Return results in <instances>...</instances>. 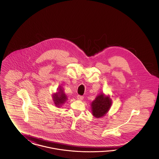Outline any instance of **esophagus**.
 I'll list each match as a JSON object with an SVG mask.
<instances>
[{"mask_svg": "<svg viewBox=\"0 0 159 159\" xmlns=\"http://www.w3.org/2000/svg\"><path fill=\"white\" fill-rule=\"evenodd\" d=\"M77 99L79 100H82L83 99V97L81 95H77Z\"/></svg>", "mask_w": 159, "mask_h": 159, "instance_id": "1", "label": "esophagus"}]
</instances>
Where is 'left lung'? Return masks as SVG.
I'll return each mask as SVG.
<instances>
[{
  "instance_id": "left-lung-1",
  "label": "left lung",
  "mask_w": 159,
  "mask_h": 159,
  "mask_svg": "<svg viewBox=\"0 0 159 159\" xmlns=\"http://www.w3.org/2000/svg\"><path fill=\"white\" fill-rule=\"evenodd\" d=\"M111 105V100L109 97H104L101 93L92 102V113L96 117L99 118L105 116Z\"/></svg>"
}]
</instances>
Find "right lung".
<instances>
[{"label": "right lung", "instance_id": "obj_1", "mask_svg": "<svg viewBox=\"0 0 159 159\" xmlns=\"http://www.w3.org/2000/svg\"><path fill=\"white\" fill-rule=\"evenodd\" d=\"M58 89L60 90V92L57 93L55 95H54L53 96L54 103L57 107H60L61 104L64 103L65 101L67 99L66 95L64 93V92L62 90V89L61 88L60 86L59 87Z\"/></svg>", "mask_w": 159, "mask_h": 159}]
</instances>
